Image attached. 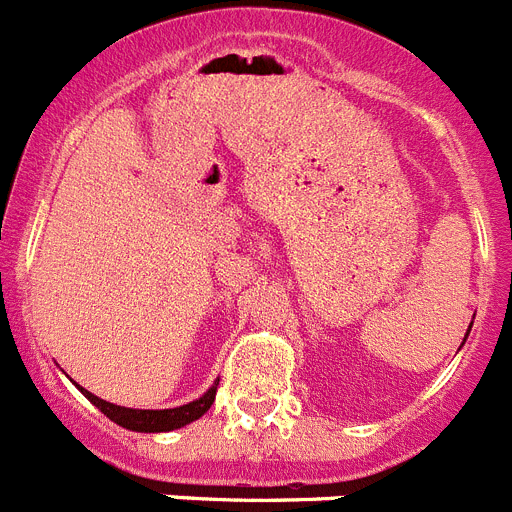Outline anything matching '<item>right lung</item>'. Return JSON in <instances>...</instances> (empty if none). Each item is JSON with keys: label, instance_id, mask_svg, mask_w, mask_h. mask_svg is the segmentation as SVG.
<instances>
[{"label": "right lung", "instance_id": "obj_1", "mask_svg": "<svg viewBox=\"0 0 512 512\" xmlns=\"http://www.w3.org/2000/svg\"><path fill=\"white\" fill-rule=\"evenodd\" d=\"M217 384H220V379L212 384L210 390H207L200 400H194V402H189V405H182V408H171V410L120 408V405H112V402L99 400L97 395L87 392L84 387H79V384H76V387H79V390L87 395V400L92 402V405H97V408L102 410L107 418L115 420V423L122 425V428H130V431H140V433H164V431H174V428H182V425L202 418V415L210 410L212 402H215Z\"/></svg>", "mask_w": 512, "mask_h": 512}]
</instances>
